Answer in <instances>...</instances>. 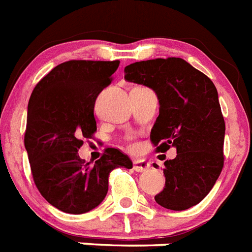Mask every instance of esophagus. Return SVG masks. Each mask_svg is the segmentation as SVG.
<instances>
[{
	"label": "esophagus",
	"instance_id": "34e87169",
	"mask_svg": "<svg viewBox=\"0 0 252 252\" xmlns=\"http://www.w3.org/2000/svg\"><path fill=\"white\" fill-rule=\"evenodd\" d=\"M150 162L146 160H135L134 161V170L135 172H146V170H148L150 169Z\"/></svg>",
	"mask_w": 252,
	"mask_h": 252
}]
</instances>
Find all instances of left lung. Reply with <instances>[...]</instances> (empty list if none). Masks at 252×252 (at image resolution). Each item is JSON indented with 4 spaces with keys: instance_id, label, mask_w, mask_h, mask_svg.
<instances>
[{
    "instance_id": "left-lung-1",
    "label": "left lung",
    "mask_w": 252,
    "mask_h": 252,
    "mask_svg": "<svg viewBox=\"0 0 252 252\" xmlns=\"http://www.w3.org/2000/svg\"><path fill=\"white\" fill-rule=\"evenodd\" d=\"M125 79L158 94L160 110L151 130L158 152L177 150L164 162L165 187L155 200L172 211L196 206L224 166L225 122L215 84L182 58H156L125 67Z\"/></svg>"
}]
</instances>
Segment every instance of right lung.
Returning a JSON list of instances; mask_svg holds the SVG:
<instances>
[{
  "label": "right lung",
  "instance_id": "right-lung-1",
  "mask_svg": "<svg viewBox=\"0 0 252 252\" xmlns=\"http://www.w3.org/2000/svg\"><path fill=\"white\" fill-rule=\"evenodd\" d=\"M118 66L120 61L63 62L31 94L24 146L37 190L62 212L80 215L96 208L106 196L109 173L132 168L117 148H106L94 164L78 155L83 139L96 131V97Z\"/></svg>",
  "mask_w": 252,
  "mask_h": 252
}]
</instances>
